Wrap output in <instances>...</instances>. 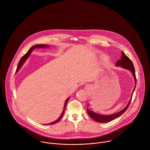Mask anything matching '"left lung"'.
I'll use <instances>...</instances> for the list:
<instances>
[{
  "instance_id": "1",
  "label": "left lung",
  "mask_w": 150,
  "mask_h": 150,
  "mask_svg": "<svg viewBox=\"0 0 150 150\" xmlns=\"http://www.w3.org/2000/svg\"><path fill=\"white\" fill-rule=\"evenodd\" d=\"M116 66H120V67H121L124 69H128L132 72V75H133V76L134 77V82H135V85H134V89H133V92H132V95L131 98L130 99L128 104L126 106V107L124 108L120 111H119L118 112H116L115 114H111V115L99 114H97V113L90 110L88 107H86L87 108L86 111H87V112L89 114V115L91 117V118H92L94 121H95L98 122H100V123L108 122H110V121H112L113 120L120 117L122 114H123L127 111V110L129 106L130 103V101H131V99H132V97L133 92H134V91L135 89V88H136V75H135V70H134V66L132 62L131 61V60L124 54V52H122V55H121V59L118 60L117 62H116Z\"/></svg>"
}]
</instances>
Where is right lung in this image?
<instances>
[{"mask_svg":"<svg viewBox=\"0 0 150 150\" xmlns=\"http://www.w3.org/2000/svg\"><path fill=\"white\" fill-rule=\"evenodd\" d=\"M47 47H49V46L48 45H45V44H39V45H34V46H33V47H32L29 50V51L26 52V54H25L22 57L21 59H20V62H19V63H18V66H17V71H18L20 69V68H21V67L22 66V65L23 64V63L25 62V61L28 58V57H29V55H30V54L32 53V51L34 50V49H35V48H47ZM69 98H68L66 100V101H65V103H64V110H63V111H62V114H61V116L56 120V121H54V122H51V123H49V124H47V125H52V124H56L57 122H58L61 118H62V117H63V115H64V110H65V108H66V105H67V102H68V100H69Z\"/></svg>","mask_w":150,"mask_h":150,"instance_id":"obj_1","label":"right lung"}]
</instances>
